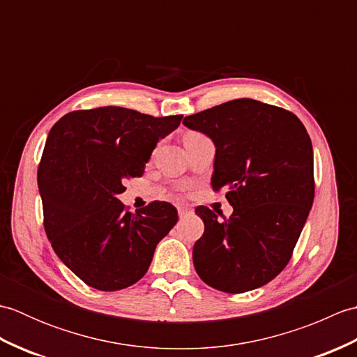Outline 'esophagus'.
Returning <instances> with one entry per match:
<instances>
[{
  "label": "esophagus",
  "instance_id": "esophagus-1",
  "mask_svg": "<svg viewBox=\"0 0 357 357\" xmlns=\"http://www.w3.org/2000/svg\"><path fill=\"white\" fill-rule=\"evenodd\" d=\"M178 213H179L181 218H183V216H185L187 213H190V208H187V207H178Z\"/></svg>",
  "mask_w": 357,
  "mask_h": 357
}]
</instances>
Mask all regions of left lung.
Here are the masks:
<instances>
[{
    "label": "left lung",
    "mask_w": 357,
    "mask_h": 357,
    "mask_svg": "<svg viewBox=\"0 0 357 357\" xmlns=\"http://www.w3.org/2000/svg\"><path fill=\"white\" fill-rule=\"evenodd\" d=\"M213 141V190L225 188L231 216L196 208L204 234L193 264L207 285L225 293L259 288L284 270L314 198L313 146L291 112L241 98L185 116Z\"/></svg>",
    "instance_id": "left-lung-1"
}]
</instances>
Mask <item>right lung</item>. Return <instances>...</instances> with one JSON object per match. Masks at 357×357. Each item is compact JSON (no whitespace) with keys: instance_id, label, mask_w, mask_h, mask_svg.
Masks as SVG:
<instances>
[{"instance_id":"add662e5","label":"right lung","mask_w":357,"mask_h":357,"mask_svg":"<svg viewBox=\"0 0 357 357\" xmlns=\"http://www.w3.org/2000/svg\"><path fill=\"white\" fill-rule=\"evenodd\" d=\"M181 119L109 105L67 113L49 132L38 169L45 234L66 267L96 290L138 282L178 222L169 202L132 215L118 195L127 178L141 176L159 139Z\"/></svg>"}]
</instances>
